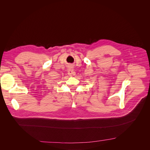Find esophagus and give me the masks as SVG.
I'll return each instance as SVG.
<instances>
[{
	"instance_id": "34e87169",
	"label": "esophagus",
	"mask_w": 150,
	"mask_h": 150,
	"mask_svg": "<svg viewBox=\"0 0 150 150\" xmlns=\"http://www.w3.org/2000/svg\"><path fill=\"white\" fill-rule=\"evenodd\" d=\"M68 75L71 76H74L75 75V72L74 71V69L72 68V67H69L68 69Z\"/></svg>"
}]
</instances>
